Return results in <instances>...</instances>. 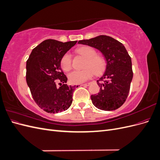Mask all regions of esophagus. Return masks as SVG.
<instances>
[{"mask_svg":"<svg viewBox=\"0 0 160 160\" xmlns=\"http://www.w3.org/2000/svg\"><path fill=\"white\" fill-rule=\"evenodd\" d=\"M91 85V83H84V84H82L81 85L83 86H89Z\"/></svg>","mask_w":160,"mask_h":160,"instance_id":"obj_1","label":"esophagus"}]
</instances>
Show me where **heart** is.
<instances>
[{
	"label": "heart",
	"instance_id": "1",
	"mask_svg": "<svg viewBox=\"0 0 160 160\" xmlns=\"http://www.w3.org/2000/svg\"><path fill=\"white\" fill-rule=\"evenodd\" d=\"M77 52L86 58L85 62V68L83 70H74L68 75V78L72 83H81L88 80L93 75L101 72L105 66V61L102 57L96 55L97 52L94 48L90 46H83L77 50ZM61 66L62 70L69 71L71 68V57L67 52L62 57Z\"/></svg>",
	"mask_w": 160,
	"mask_h": 160
}]
</instances>
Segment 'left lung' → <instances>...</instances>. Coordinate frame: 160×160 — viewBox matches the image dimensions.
I'll return each mask as SVG.
<instances>
[{"label": "left lung", "instance_id": "left-lung-1", "mask_svg": "<svg viewBox=\"0 0 160 160\" xmlns=\"http://www.w3.org/2000/svg\"><path fill=\"white\" fill-rule=\"evenodd\" d=\"M78 43L98 49L106 60L105 72L97 81L100 90L98 94L91 95L92 103L101 110L118 109L128 98L133 79L132 59L126 49L122 42L106 35L81 40Z\"/></svg>", "mask_w": 160, "mask_h": 160}]
</instances>
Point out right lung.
Wrapping results in <instances>:
<instances>
[{
  "label": "right lung",
  "instance_id": "1",
  "mask_svg": "<svg viewBox=\"0 0 160 160\" xmlns=\"http://www.w3.org/2000/svg\"><path fill=\"white\" fill-rule=\"evenodd\" d=\"M77 42L47 39L34 48L27 61V85L34 101L47 113L61 112L72 103L75 85L65 84L67 78L61 69V60ZM58 81L61 85L59 88Z\"/></svg>",
  "mask_w": 160,
  "mask_h": 160
}]
</instances>
